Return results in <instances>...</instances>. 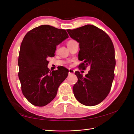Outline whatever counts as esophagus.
Returning a JSON list of instances; mask_svg holds the SVG:
<instances>
[{"label":"esophagus","mask_w":134,"mask_h":134,"mask_svg":"<svg viewBox=\"0 0 134 134\" xmlns=\"http://www.w3.org/2000/svg\"><path fill=\"white\" fill-rule=\"evenodd\" d=\"M69 74H74V70L71 69H69Z\"/></svg>","instance_id":"esophagus-1"}]
</instances>
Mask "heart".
<instances>
[{"label": "heart", "mask_w": 134, "mask_h": 134, "mask_svg": "<svg viewBox=\"0 0 134 134\" xmlns=\"http://www.w3.org/2000/svg\"><path fill=\"white\" fill-rule=\"evenodd\" d=\"M74 41H74V40H70V41H69L67 42V44H68V43H70V42H74Z\"/></svg>", "instance_id": "b5f03b06"}]
</instances>
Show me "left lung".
I'll use <instances>...</instances> for the list:
<instances>
[{
    "mask_svg": "<svg viewBox=\"0 0 134 134\" xmlns=\"http://www.w3.org/2000/svg\"><path fill=\"white\" fill-rule=\"evenodd\" d=\"M66 31L79 43L78 59L83 61L80 67L84 69L91 66L85 77L75 72L78 82L73 87L74 96L80 103L95 106L106 98L114 79L116 60L112 40L106 32L91 25Z\"/></svg>",
    "mask_w": 134,
    "mask_h": 134,
    "instance_id": "left-lung-1",
    "label": "left lung"
}]
</instances>
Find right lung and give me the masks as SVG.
Masks as SVG:
<instances>
[{
	"instance_id": "add662e5",
	"label": "right lung",
	"mask_w": 134,
	"mask_h": 134,
	"mask_svg": "<svg viewBox=\"0 0 134 134\" xmlns=\"http://www.w3.org/2000/svg\"><path fill=\"white\" fill-rule=\"evenodd\" d=\"M68 37L65 30L42 25L27 32L23 39L18 77L24 96L34 106L42 107L51 102L68 76L65 68L49 72L47 58L54 56L56 46Z\"/></svg>"
}]
</instances>
